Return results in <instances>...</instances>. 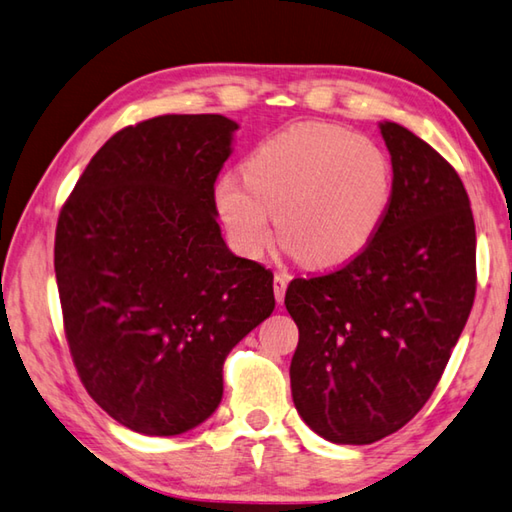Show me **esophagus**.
Instances as JSON below:
<instances>
[{
    "label": "esophagus",
    "mask_w": 512,
    "mask_h": 512,
    "mask_svg": "<svg viewBox=\"0 0 512 512\" xmlns=\"http://www.w3.org/2000/svg\"><path fill=\"white\" fill-rule=\"evenodd\" d=\"M286 286H288V275L286 273H275V277H273V291H275V300L277 302L284 300Z\"/></svg>",
    "instance_id": "34e87169"
}]
</instances>
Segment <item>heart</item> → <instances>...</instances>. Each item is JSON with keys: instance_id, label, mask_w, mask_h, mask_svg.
Returning <instances> with one entry per match:
<instances>
[{"instance_id": "1", "label": "heart", "mask_w": 512, "mask_h": 512, "mask_svg": "<svg viewBox=\"0 0 512 512\" xmlns=\"http://www.w3.org/2000/svg\"><path fill=\"white\" fill-rule=\"evenodd\" d=\"M244 179L217 183V208L235 246L262 255L275 239L302 264L338 268L378 235L392 206L394 167L371 138L329 123H302L255 147Z\"/></svg>"}]
</instances>
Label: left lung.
Wrapping results in <instances>:
<instances>
[{
    "mask_svg": "<svg viewBox=\"0 0 512 512\" xmlns=\"http://www.w3.org/2000/svg\"><path fill=\"white\" fill-rule=\"evenodd\" d=\"M392 206L362 255L286 288L300 342L291 392L327 441L367 445L410 423L439 385L477 291L468 192L443 156L396 123Z\"/></svg>",
    "mask_w": 512,
    "mask_h": 512,
    "instance_id": "8db88e82",
    "label": "left lung"
}]
</instances>
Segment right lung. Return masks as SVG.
I'll return each mask as SVG.
<instances>
[{
  "mask_svg": "<svg viewBox=\"0 0 512 512\" xmlns=\"http://www.w3.org/2000/svg\"><path fill=\"white\" fill-rule=\"evenodd\" d=\"M235 120L165 114L89 161L55 228L64 336L89 396L129 430L188 432L217 410L224 360L275 309L273 273L232 255L215 181Z\"/></svg>",
  "mask_w": 512,
  "mask_h": 512,
  "instance_id": "1",
  "label": "right lung"
}]
</instances>
